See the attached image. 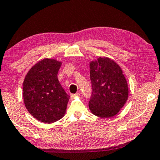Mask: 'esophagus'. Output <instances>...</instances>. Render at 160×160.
I'll return each instance as SVG.
<instances>
[{
  "label": "esophagus",
  "mask_w": 160,
  "mask_h": 160,
  "mask_svg": "<svg viewBox=\"0 0 160 160\" xmlns=\"http://www.w3.org/2000/svg\"><path fill=\"white\" fill-rule=\"evenodd\" d=\"M80 95L78 93H76V94H72V95H71V98H75L76 97H78Z\"/></svg>",
  "instance_id": "34e87169"
}]
</instances>
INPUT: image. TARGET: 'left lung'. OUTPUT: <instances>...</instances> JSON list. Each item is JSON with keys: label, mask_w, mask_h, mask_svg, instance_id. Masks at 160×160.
<instances>
[{"label": "left lung", "mask_w": 160, "mask_h": 160, "mask_svg": "<svg viewBox=\"0 0 160 160\" xmlns=\"http://www.w3.org/2000/svg\"><path fill=\"white\" fill-rule=\"evenodd\" d=\"M92 93L89 108L102 118L116 115L128 99V85L120 65L108 57L90 62Z\"/></svg>", "instance_id": "left-lung-1"}]
</instances>
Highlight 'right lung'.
<instances>
[{"label": "right lung", "mask_w": 160, "mask_h": 160, "mask_svg": "<svg viewBox=\"0 0 160 160\" xmlns=\"http://www.w3.org/2000/svg\"><path fill=\"white\" fill-rule=\"evenodd\" d=\"M62 62L44 58L35 64L25 75L22 95L25 108L41 122L52 123L63 118L70 96L58 79Z\"/></svg>", "instance_id": "right-lung-1"}]
</instances>
